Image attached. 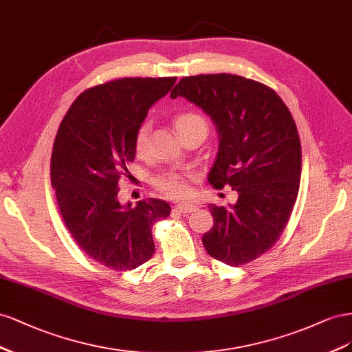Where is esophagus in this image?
I'll use <instances>...</instances> for the list:
<instances>
[{
	"instance_id": "obj_1",
	"label": "esophagus",
	"mask_w": 352,
	"mask_h": 352,
	"mask_svg": "<svg viewBox=\"0 0 352 352\" xmlns=\"http://www.w3.org/2000/svg\"><path fill=\"white\" fill-rule=\"evenodd\" d=\"M175 209L178 210V212H182V214H190V212H192V210H195L196 208H195V205L178 204V205H175Z\"/></svg>"
}]
</instances>
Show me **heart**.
I'll return each instance as SVG.
<instances>
[{
  "label": "heart",
  "mask_w": 352,
  "mask_h": 352,
  "mask_svg": "<svg viewBox=\"0 0 352 352\" xmlns=\"http://www.w3.org/2000/svg\"><path fill=\"white\" fill-rule=\"evenodd\" d=\"M174 125L177 128L178 134L184 137L187 133L193 131V129L199 126H206L205 119L193 112H183L178 113L174 119ZM148 124H143L138 128L135 135V150L137 153H143L147 146L148 140ZM156 187L164 192L169 197H183L187 195V183L186 179L178 174H166L159 177L156 179Z\"/></svg>",
  "instance_id": "b5f03b06"
}]
</instances>
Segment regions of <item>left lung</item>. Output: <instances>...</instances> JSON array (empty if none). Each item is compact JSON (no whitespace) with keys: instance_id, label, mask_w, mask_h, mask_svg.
I'll return each mask as SVG.
<instances>
[{"instance_id":"obj_1","label":"left lung","mask_w":352,"mask_h":352,"mask_svg":"<svg viewBox=\"0 0 352 352\" xmlns=\"http://www.w3.org/2000/svg\"><path fill=\"white\" fill-rule=\"evenodd\" d=\"M178 96L217 126L208 182L239 195L233 205H209L214 227L202 243L221 263L245 265L277 242L296 202L302 155L295 120L276 91L239 75L186 76L170 91Z\"/></svg>"}]
</instances>
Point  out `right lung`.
Listing matches in <instances>:
<instances>
[{"mask_svg": "<svg viewBox=\"0 0 352 352\" xmlns=\"http://www.w3.org/2000/svg\"><path fill=\"white\" fill-rule=\"evenodd\" d=\"M177 78H122L87 89L70 106L52 155V186L75 242L97 263L134 270L153 256L152 227L170 214L165 200L122 205L119 177L135 157L148 109Z\"/></svg>", "mask_w": 352, "mask_h": 352, "instance_id": "add662e5", "label": "right lung"}]
</instances>
